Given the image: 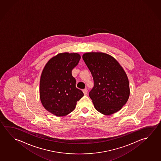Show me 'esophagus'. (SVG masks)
Here are the masks:
<instances>
[{
	"label": "esophagus",
	"mask_w": 161,
	"mask_h": 161,
	"mask_svg": "<svg viewBox=\"0 0 161 161\" xmlns=\"http://www.w3.org/2000/svg\"><path fill=\"white\" fill-rule=\"evenodd\" d=\"M83 93H84L85 95H87L88 92L87 89V88H85V89H83Z\"/></svg>",
	"instance_id": "34e87169"
}]
</instances>
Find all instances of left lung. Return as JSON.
Instances as JSON below:
<instances>
[{
  "instance_id": "8db88e82",
  "label": "left lung",
  "mask_w": 161,
  "mask_h": 161,
  "mask_svg": "<svg viewBox=\"0 0 161 161\" xmlns=\"http://www.w3.org/2000/svg\"><path fill=\"white\" fill-rule=\"evenodd\" d=\"M82 58L94 79L89 96L95 109L105 115L120 111L130 95L128 78L123 67L106 53H86Z\"/></svg>"
}]
</instances>
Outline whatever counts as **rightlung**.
<instances>
[{"label":"right lung","instance_id":"add662e5","mask_svg":"<svg viewBox=\"0 0 161 161\" xmlns=\"http://www.w3.org/2000/svg\"><path fill=\"white\" fill-rule=\"evenodd\" d=\"M78 53H59L47 62L41 74L40 97L47 111L64 116L73 111L84 94L75 86L71 71L78 64Z\"/></svg>","mask_w":161,"mask_h":161}]
</instances>
